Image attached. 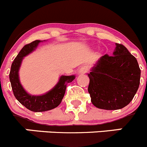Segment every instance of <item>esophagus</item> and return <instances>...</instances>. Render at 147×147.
I'll list each match as a JSON object with an SVG mask.
<instances>
[{"mask_svg":"<svg viewBox=\"0 0 147 147\" xmlns=\"http://www.w3.org/2000/svg\"><path fill=\"white\" fill-rule=\"evenodd\" d=\"M88 71H89V68H88L87 66H83L80 68V70H79V73H80V74H85V73L87 72Z\"/></svg>","mask_w":147,"mask_h":147,"instance_id":"esophagus-1","label":"esophagus"}]
</instances>
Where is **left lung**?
Returning <instances> with one entry per match:
<instances>
[{"label": "left lung", "mask_w": 147, "mask_h": 147, "mask_svg": "<svg viewBox=\"0 0 147 147\" xmlns=\"http://www.w3.org/2000/svg\"><path fill=\"white\" fill-rule=\"evenodd\" d=\"M115 45L113 55L102 56L88 74L91 101L103 110H118L128 105L140 84L136 58L124 45Z\"/></svg>", "instance_id": "1"}]
</instances>
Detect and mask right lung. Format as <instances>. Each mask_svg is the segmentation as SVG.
I'll use <instances>...</instances> for the list:
<instances>
[{"label": "right lung", "mask_w": 147, "mask_h": 147, "mask_svg": "<svg viewBox=\"0 0 147 147\" xmlns=\"http://www.w3.org/2000/svg\"><path fill=\"white\" fill-rule=\"evenodd\" d=\"M40 40L26 45L13 61L9 74L12 90L16 100L28 110L33 112H44L55 108L61 104L65 94L66 85L75 79V76H61L55 87L43 95L34 96L28 94L22 86L19 78V70L24 57L34 51Z\"/></svg>", "instance_id": "right-lung-1"}]
</instances>
